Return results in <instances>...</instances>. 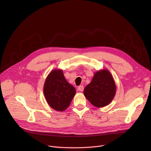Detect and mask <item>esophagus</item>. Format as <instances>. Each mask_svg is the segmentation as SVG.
<instances>
[{
  "label": "esophagus",
  "mask_w": 151,
  "mask_h": 151,
  "mask_svg": "<svg viewBox=\"0 0 151 151\" xmlns=\"http://www.w3.org/2000/svg\"><path fill=\"white\" fill-rule=\"evenodd\" d=\"M78 89V90H79V91H81V92L83 91V85H80V86H79Z\"/></svg>",
  "instance_id": "obj_1"
}]
</instances>
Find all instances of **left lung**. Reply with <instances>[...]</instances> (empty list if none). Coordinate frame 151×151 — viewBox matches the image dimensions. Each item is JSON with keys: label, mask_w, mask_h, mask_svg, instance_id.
<instances>
[{"label": "left lung", "mask_w": 151, "mask_h": 151, "mask_svg": "<svg viewBox=\"0 0 151 151\" xmlns=\"http://www.w3.org/2000/svg\"><path fill=\"white\" fill-rule=\"evenodd\" d=\"M116 90L112 75L104 69L94 73L91 82L85 87L83 94L93 106L102 107L110 104L115 96Z\"/></svg>", "instance_id": "left-lung-1"}]
</instances>
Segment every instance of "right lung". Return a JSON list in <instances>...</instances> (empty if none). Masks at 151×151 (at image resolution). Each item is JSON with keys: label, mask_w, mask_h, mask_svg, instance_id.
<instances>
[{"label": "right lung", "mask_w": 151, "mask_h": 151, "mask_svg": "<svg viewBox=\"0 0 151 151\" xmlns=\"http://www.w3.org/2000/svg\"><path fill=\"white\" fill-rule=\"evenodd\" d=\"M44 94L51 108L63 112L69 106L76 90L66 81L61 69H54L45 79Z\"/></svg>", "instance_id": "add662e5"}]
</instances>
